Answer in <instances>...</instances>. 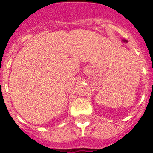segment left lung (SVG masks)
<instances>
[{
  "instance_id": "8db88e82",
  "label": "left lung",
  "mask_w": 153,
  "mask_h": 153,
  "mask_svg": "<svg viewBox=\"0 0 153 153\" xmlns=\"http://www.w3.org/2000/svg\"><path fill=\"white\" fill-rule=\"evenodd\" d=\"M122 41H123L124 43H127V42H128V41H127V40H126V39H123Z\"/></svg>"
}]
</instances>
